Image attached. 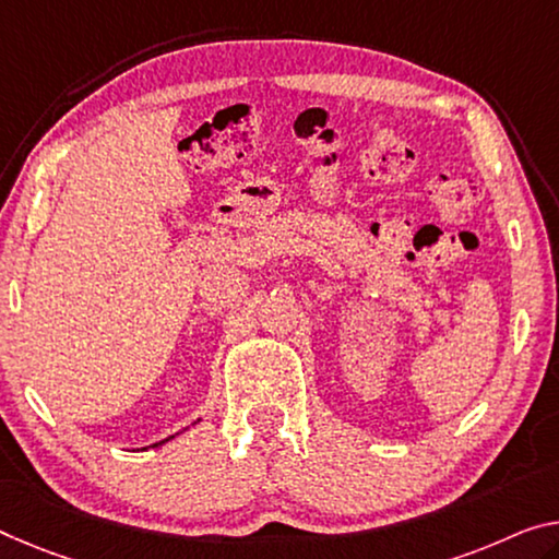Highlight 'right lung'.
Masks as SVG:
<instances>
[{
	"label": "right lung",
	"mask_w": 559,
	"mask_h": 559,
	"mask_svg": "<svg viewBox=\"0 0 559 559\" xmlns=\"http://www.w3.org/2000/svg\"><path fill=\"white\" fill-rule=\"evenodd\" d=\"M159 444H162V442H159ZM152 448H157V444H152Z\"/></svg>",
	"instance_id": "1"
}]
</instances>
